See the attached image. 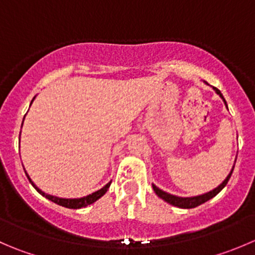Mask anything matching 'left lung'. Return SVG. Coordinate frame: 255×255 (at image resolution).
<instances>
[{
	"label": "left lung",
	"mask_w": 255,
	"mask_h": 255,
	"mask_svg": "<svg viewBox=\"0 0 255 255\" xmlns=\"http://www.w3.org/2000/svg\"><path fill=\"white\" fill-rule=\"evenodd\" d=\"M213 90L216 91L217 95L221 96L222 100L224 101V105L227 106V102H226V100H224L223 95L221 93V91H219L218 88H216V87H213ZM227 108H228V107H227ZM233 169H234V167L232 168V170H231V173L228 174V177H227L226 179L223 180V183H222L221 185H218L217 188H214L213 190H211V192H208V193L201 194V196H197V197H177V196H173V194L167 193V192H164V190L159 189V188L155 187L154 184H152V187H153V190L155 192V194H157L159 198H162L163 201H165L167 203L172 204V206L178 207V208H184V209L196 208V207L201 206V204L206 203L207 201H209V199H212L213 197H216L217 194H218L219 192H221V190L223 189L224 187H226L227 183H228V180H229V178H231L232 173H233Z\"/></svg>",
	"instance_id": "obj_1"
}]
</instances>
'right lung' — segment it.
Here are the masks:
<instances>
[{
	"label": "right lung",
	"mask_w": 255,
	"mask_h": 255,
	"mask_svg": "<svg viewBox=\"0 0 255 255\" xmlns=\"http://www.w3.org/2000/svg\"><path fill=\"white\" fill-rule=\"evenodd\" d=\"M34 100V97H33ZM33 100H32V102H33ZM31 102V103H32ZM23 123V122H22ZM24 173H26V170H24ZM27 178H28L29 183H31L32 185L34 187V189L38 192L39 194H42L43 197H46L47 199H49L51 202H53V203L58 204V206H62V207H66V208H70V209H80V208H83V207H87L90 206V204L95 203L97 199H100L101 197L105 196L106 192L108 190V188H110L111 183H112V180H111L110 183H107V184L105 185L103 188H101L100 190H97V192H95V193L90 194V196H86V197H82V198H75V199H67V198H58V197H54V196H49V194H46L44 192H42L41 189H39L38 187H37L36 184H34L33 182L31 180V178H29V175L27 174Z\"/></svg>",
	"instance_id": "right-lung-1"
}]
</instances>
